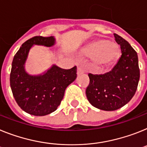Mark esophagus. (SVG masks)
Listing matches in <instances>:
<instances>
[{
  "label": "esophagus",
  "instance_id": "obj_1",
  "mask_svg": "<svg viewBox=\"0 0 147 147\" xmlns=\"http://www.w3.org/2000/svg\"><path fill=\"white\" fill-rule=\"evenodd\" d=\"M83 73H84V71L82 70V67H77V74L78 75L82 74H83Z\"/></svg>",
  "mask_w": 147,
  "mask_h": 147
}]
</instances>
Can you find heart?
Listing matches in <instances>:
<instances>
[{
  "label": "heart",
  "mask_w": 147,
  "mask_h": 147,
  "mask_svg": "<svg viewBox=\"0 0 147 147\" xmlns=\"http://www.w3.org/2000/svg\"><path fill=\"white\" fill-rule=\"evenodd\" d=\"M88 53L94 57V60L100 65H108L115 61L118 56L117 45L106 40H98L89 47Z\"/></svg>",
  "instance_id": "b5f03b06"
}]
</instances>
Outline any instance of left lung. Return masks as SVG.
<instances>
[{"mask_svg": "<svg viewBox=\"0 0 147 147\" xmlns=\"http://www.w3.org/2000/svg\"><path fill=\"white\" fill-rule=\"evenodd\" d=\"M114 36L122 55L109 72L100 75L89 74L90 82L86 91L89 102L104 111H115L129 102L140 79L136 51L121 36L116 33Z\"/></svg>", "mask_w": 147, "mask_h": 147, "instance_id": "obj_1", "label": "left lung"}]
</instances>
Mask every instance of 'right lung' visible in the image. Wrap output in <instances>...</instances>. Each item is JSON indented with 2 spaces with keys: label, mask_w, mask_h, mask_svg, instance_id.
<instances>
[{
  "label": "right lung",
  "mask_w": 147,
  "mask_h": 147,
  "mask_svg": "<svg viewBox=\"0 0 147 147\" xmlns=\"http://www.w3.org/2000/svg\"><path fill=\"white\" fill-rule=\"evenodd\" d=\"M54 42L52 36H34L21 45L12 60L9 78L12 94L21 109L30 115L45 116L56 111L66 88L76 78V66L65 70L53 65L40 76H30L25 72L24 65L32 45L51 47Z\"/></svg>",
  "instance_id": "add662e5"
}]
</instances>
